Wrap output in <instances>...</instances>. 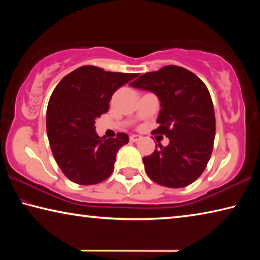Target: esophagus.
<instances>
[{
    "instance_id": "obj_1",
    "label": "esophagus",
    "mask_w": 260,
    "mask_h": 260,
    "mask_svg": "<svg viewBox=\"0 0 260 260\" xmlns=\"http://www.w3.org/2000/svg\"><path fill=\"white\" fill-rule=\"evenodd\" d=\"M141 139V136L138 135V134H133L129 136V140L132 141V142H138V141Z\"/></svg>"
}]
</instances>
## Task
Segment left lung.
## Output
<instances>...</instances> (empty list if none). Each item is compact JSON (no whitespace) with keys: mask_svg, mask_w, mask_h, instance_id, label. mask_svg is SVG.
I'll use <instances>...</instances> for the list:
<instances>
[{"mask_svg":"<svg viewBox=\"0 0 260 260\" xmlns=\"http://www.w3.org/2000/svg\"><path fill=\"white\" fill-rule=\"evenodd\" d=\"M131 86L157 96L161 109L153 133L170 139L169 146L158 143L143 158L149 178L169 188L192 183L204 172L214 142V109L208 88L192 72L177 65L144 73Z\"/></svg>","mask_w":260,"mask_h":260,"instance_id":"1","label":"left lung"}]
</instances>
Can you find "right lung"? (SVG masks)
<instances>
[{
  "mask_svg": "<svg viewBox=\"0 0 260 260\" xmlns=\"http://www.w3.org/2000/svg\"><path fill=\"white\" fill-rule=\"evenodd\" d=\"M138 73L107 72L86 65L61 79L47 108V134L61 172L74 183L89 186L107 180L128 135L100 138L95 120L107 113L112 95Z\"/></svg>",
  "mask_w": 260,
  "mask_h": 260,
  "instance_id": "1",
  "label": "right lung"
}]
</instances>
